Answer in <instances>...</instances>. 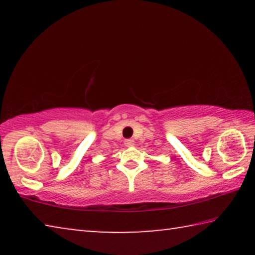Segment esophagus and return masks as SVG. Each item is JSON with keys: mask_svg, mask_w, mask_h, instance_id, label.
<instances>
[{"mask_svg": "<svg viewBox=\"0 0 255 255\" xmlns=\"http://www.w3.org/2000/svg\"><path fill=\"white\" fill-rule=\"evenodd\" d=\"M125 145H126L127 147H131V146H133V140L132 139H126V140H125Z\"/></svg>", "mask_w": 255, "mask_h": 255, "instance_id": "1", "label": "esophagus"}]
</instances>
